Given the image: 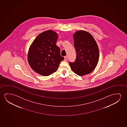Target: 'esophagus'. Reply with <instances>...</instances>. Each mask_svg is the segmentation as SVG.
Here are the masks:
<instances>
[{
  "instance_id": "esophagus-1",
  "label": "esophagus",
  "mask_w": 127,
  "mask_h": 127,
  "mask_svg": "<svg viewBox=\"0 0 127 127\" xmlns=\"http://www.w3.org/2000/svg\"><path fill=\"white\" fill-rule=\"evenodd\" d=\"M67 60V56H65L64 57V61Z\"/></svg>"
}]
</instances>
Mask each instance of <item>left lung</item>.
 I'll use <instances>...</instances> for the list:
<instances>
[{
  "label": "left lung",
  "instance_id": "8db88e82",
  "mask_svg": "<svg viewBox=\"0 0 127 127\" xmlns=\"http://www.w3.org/2000/svg\"><path fill=\"white\" fill-rule=\"evenodd\" d=\"M73 36L76 59L74 63L69 64L74 73L84 76L95 68L99 60V49L94 37L87 32L78 31Z\"/></svg>",
  "mask_w": 127,
  "mask_h": 127
}]
</instances>
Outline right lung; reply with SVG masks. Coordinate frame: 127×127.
I'll return each mask as SVG.
<instances>
[{"label": "right lung", "instance_id": "right-lung-1", "mask_svg": "<svg viewBox=\"0 0 127 127\" xmlns=\"http://www.w3.org/2000/svg\"><path fill=\"white\" fill-rule=\"evenodd\" d=\"M58 35L52 30H47L36 37L30 46L28 61L33 70L43 76L55 72L64 58L56 45Z\"/></svg>", "mask_w": 127, "mask_h": 127}]
</instances>
